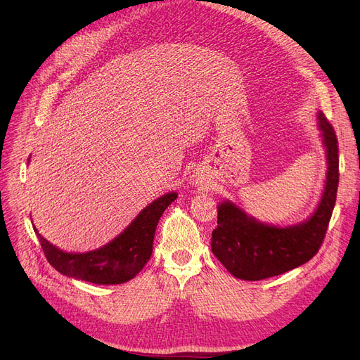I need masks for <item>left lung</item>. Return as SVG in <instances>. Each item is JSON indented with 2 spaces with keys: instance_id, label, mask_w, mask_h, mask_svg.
<instances>
[{
  "instance_id": "left-lung-1",
  "label": "left lung",
  "mask_w": 360,
  "mask_h": 360,
  "mask_svg": "<svg viewBox=\"0 0 360 360\" xmlns=\"http://www.w3.org/2000/svg\"><path fill=\"white\" fill-rule=\"evenodd\" d=\"M318 125L327 147L326 190L314 216L296 226L276 228L258 223L232 202L217 207V228L212 233V251L235 277L262 280L293 270L308 262L324 242L335 205L338 186V141L323 112Z\"/></svg>"
}]
</instances>
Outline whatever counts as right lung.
Listing matches in <instances>:
<instances>
[{"label": "right lung", "mask_w": 360, "mask_h": 360, "mask_svg": "<svg viewBox=\"0 0 360 360\" xmlns=\"http://www.w3.org/2000/svg\"><path fill=\"white\" fill-rule=\"evenodd\" d=\"M175 200V193L158 198L147 205L118 238L105 245L103 248L86 254H67L55 248L33 229L46 259L56 271L94 285H121L136 277L147 264L153 251V239L159 219L167 205Z\"/></svg>", "instance_id": "1"}]
</instances>
